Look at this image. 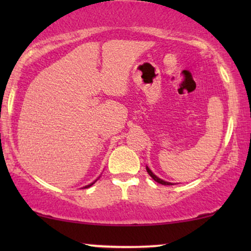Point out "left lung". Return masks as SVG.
Wrapping results in <instances>:
<instances>
[{
  "label": "left lung",
  "mask_w": 251,
  "mask_h": 251,
  "mask_svg": "<svg viewBox=\"0 0 251 251\" xmlns=\"http://www.w3.org/2000/svg\"><path fill=\"white\" fill-rule=\"evenodd\" d=\"M146 170H147V173H149L150 176L152 177L153 179L156 181V183H159V184H162V185H174V184H171V183H168V181H164V180H162V179H160L159 177H156L155 175H154V174L152 173V171L150 170V168H147V167H146Z\"/></svg>",
  "instance_id": "1"
}]
</instances>
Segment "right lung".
Returning <instances> with one entry per match:
<instances>
[{
    "instance_id": "add662e5",
    "label": "right lung",
    "mask_w": 251,
    "mask_h": 251,
    "mask_svg": "<svg viewBox=\"0 0 251 251\" xmlns=\"http://www.w3.org/2000/svg\"><path fill=\"white\" fill-rule=\"evenodd\" d=\"M94 183H95V181H94ZM94 183H92V184H94ZM92 184H89V185H87V186H84V187H83V188H88V187H90V186H91V185H92Z\"/></svg>"
}]
</instances>
